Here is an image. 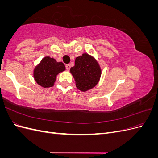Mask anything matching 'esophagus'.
Segmentation results:
<instances>
[{"instance_id":"obj_1","label":"esophagus","mask_w":158,"mask_h":158,"mask_svg":"<svg viewBox=\"0 0 158 158\" xmlns=\"http://www.w3.org/2000/svg\"><path fill=\"white\" fill-rule=\"evenodd\" d=\"M66 69L67 70H69L70 69V64H66Z\"/></svg>"}]
</instances>
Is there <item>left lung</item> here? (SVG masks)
I'll list each match as a JSON object with an SVG mask.
<instances>
[{
  "instance_id": "left-lung-1",
  "label": "left lung",
  "mask_w": 158,
  "mask_h": 158,
  "mask_svg": "<svg viewBox=\"0 0 158 158\" xmlns=\"http://www.w3.org/2000/svg\"><path fill=\"white\" fill-rule=\"evenodd\" d=\"M70 72L74 78L76 88L84 92L96 86L102 75L98 62L88 53L76 57L75 65Z\"/></svg>"
}]
</instances>
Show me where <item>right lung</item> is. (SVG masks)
<instances>
[{
    "instance_id": "obj_1",
    "label": "right lung",
    "mask_w": 158,
    "mask_h": 158,
    "mask_svg": "<svg viewBox=\"0 0 158 158\" xmlns=\"http://www.w3.org/2000/svg\"><path fill=\"white\" fill-rule=\"evenodd\" d=\"M66 70L64 64L54 58L45 56L33 70V78L36 83L44 88L52 87L56 76Z\"/></svg>"
}]
</instances>
